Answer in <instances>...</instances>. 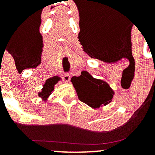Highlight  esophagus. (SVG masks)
Listing matches in <instances>:
<instances>
[{
  "label": "esophagus",
  "instance_id": "esophagus-1",
  "mask_svg": "<svg viewBox=\"0 0 155 155\" xmlns=\"http://www.w3.org/2000/svg\"><path fill=\"white\" fill-rule=\"evenodd\" d=\"M63 76L64 81H65V82H68V81H70L71 76H70V75H69L68 74H65Z\"/></svg>",
  "mask_w": 155,
  "mask_h": 155
}]
</instances>
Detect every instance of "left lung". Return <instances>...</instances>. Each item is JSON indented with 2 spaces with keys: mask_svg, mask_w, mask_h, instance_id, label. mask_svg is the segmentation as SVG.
Wrapping results in <instances>:
<instances>
[{
  "mask_svg": "<svg viewBox=\"0 0 155 155\" xmlns=\"http://www.w3.org/2000/svg\"><path fill=\"white\" fill-rule=\"evenodd\" d=\"M71 81L76 90L79 99L92 108L106 106L113 98L114 92L109 85L100 79H94L86 71L79 76H74Z\"/></svg>",
  "mask_w": 155,
  "mask_h": 155,
  "instance_id": "left-lung-1",
  "label": "left lung"
}]
</instances>
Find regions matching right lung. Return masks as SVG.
Here are the masks:
<instances>
[{
  "instance_id": "add662e5",
  "label": "right lung",
  "mask_w": 155,
  "mask_h": 155,
  "mask_svg": "<svg viewBox=\"0 0 155 155\" xmlns=\"http://www.w3.org/2000/svg\"><path fill=\"white\" fill-rule=\"evenodd\" d=\"M57 82V79L55 77L49 79L44 84L41 92H39L38 95L42 98L46 99L49 95H51V91L54 90V85Z\"/></svg>"
}]
</instances>
